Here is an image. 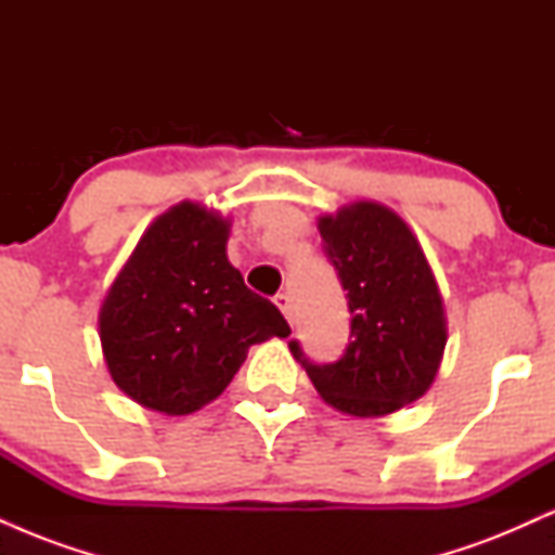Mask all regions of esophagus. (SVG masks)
Returning a JSON list of instances; mask_svg holds the SVG:
<instances>
[{
  "label": "esophagus",
  "instance_id": "1",
  "mask_svg": "<svg viewBox=\"0 0 555 555\" xmlns=\"http://www.w3.org/2000/svg\"><path fill=\"white\" fill-rule=\"evenodd\" d=\"M273 302L279 305V310H282L286 321H289V323L295 321V313H292V299H289V295H284V292H282V295H276V297H273Z\"/></svg>",
  "mask_w": 555,
  "mask_h": 555
}]
</instances>
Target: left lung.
<instances>
[{
  "label": "left lung",
  "instance_id": "left-lung-1",
  "mask_svg": "<svg viewBox=\"0 0 555 555\" xmlns=\"http://www.w3.org/2000/svg\"><path fill=\"white\" fill-rule=\"evenodd\" d=\"M323 253L347 292L349 344L318 365L292 354L323 399L354 417L397 412L428 391L446 347L443 302L423 247L391 208L362 201L323 216Z\"/></svg>",
  "mask_w": 555,
  "mask_h": 555
}]
</instances>
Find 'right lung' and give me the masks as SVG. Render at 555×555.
I'll return each instance as SVG.
<instances>
[{
	"mask_svg": "<svg viewBox=\"0 0 555 555\" xmlns=\"http://www.w3.org/2000/svg\"><path fill=\"white\" fill-rule=\"evenodd\" d=\"M229 224L184 201L158 216L114 282L99 328L106 365L130 399L190 415L219 397L247 349L289 336L271 299L227 260Z\"/></svg>",
	"mask_w": 555,
	"mask_h": 555,
	"instance_id": "add662e5",
	"label": "right lung"
}]
</instances>
